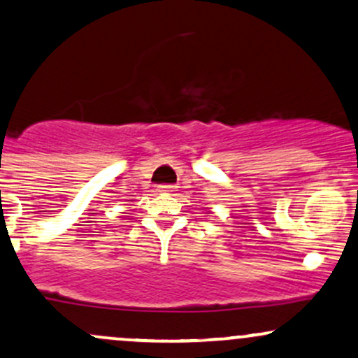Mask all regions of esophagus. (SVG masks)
I'll use <instances>...</instances> for the list:
<instances>
[{
	"label": "esophagus",
	"instance_id": "34e87169",
	"mask_svg": "<svg viewBox=\"0 0 358 358\" xmlns=\"http://www.w3.org/2000/svg\"><path fill=\"white\" fill-rule=\"evenodd\" d=\"M173 185H159L158 187V192H164V194H168V192H173Z\"/></svg>",
	"mask_w": 358,
	"mask_h": 358
}]
</instances>
